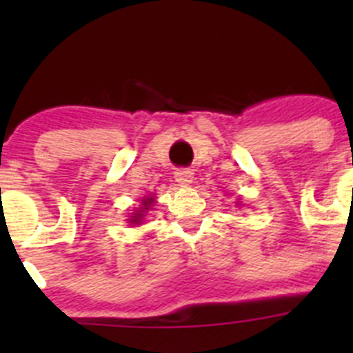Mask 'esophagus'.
Wrapping results in <instances>:
<instances>
[{"mask_svg":"<svg viewBox=\"0 0 353 353\" xmlns=\"http://www.w3.org/2000/svg\"><path fill=\"white\" fill-rule=\"evenodd\" d=\"M176 181L181 186H190L193 183V170L190 169H179L176 172Z\"/></svg>","mask_w":353,"mask_h":353,"instance_id":"esophagus-1","label":"esophagus"}]
</instances>
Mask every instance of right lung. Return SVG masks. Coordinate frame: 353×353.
Masks as SVG:
<instances>
[{
  "label": "right lung",
  "instance_id": "add662e5",
  "mask_svg": "<svg viewBox=\"0 0 353 353\" xmlns=\"http://www.w3.org/2000/svg\"><path fill=\"white\" fill-rule=\"evenodd\" d=\"M152 205H154V196L141 199L140 208H137V212L131 213V219H128V220H130V223H141V222H143L145 212H148V210L152 208Z\"/></svg>",
  "mask_w": 353,
  "mask_h": 353
}]
</instances>
